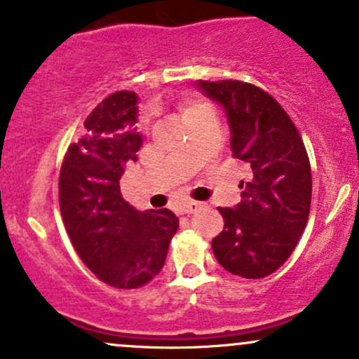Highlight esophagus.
<instances>
[{
    "mask_svg": "<svg viewBox=\"0 0 359 359\" xmlns=\"http://www.w3.org/2000/svg\"><path fill=\"white\" fill-rule=\"evenodd\" d=\"M199 208H201V203H196V201H189V203H186V205L182 206V213H196V211H198Z\"/></svg>",
    "mask_w": 359,
    "mask_h": 359,
    "instance_id": "1",
    "label": "esophagus"
}]
</instances>
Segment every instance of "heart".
I'll return each instance as SVG.
<instances>
[{
    "mask_svg": "<svg viewBox=\"0 0 359 359\" xmlns=\"http://www.w3.org/2000/svg\"><path fill=\"white\" fill-rule=\"evenodd\" d=\"M179 111L184 122L189 123L194 118H198V116L205 115V113H211V107L208 103H205V101L198 100V97H187V100H184L179 104Z\"/></svg>",
    "mask_w": 359,
    "mask_h": 359,
    "instance_id": "1",
    "label": "heart"
}]
</instances>
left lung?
<instances>
[{
    "instance_id": "left-lung-1",
    "label": "left lung",
    "mask_w": 359,
    "mask_h": 359,
    "mask_svg": "<svg viewBox=\"0 0 359 359\" xmlns=\"http://www.w3.org/2000/svg\"><path fill=\"white\" fill-rule=\"evenodd\" d=\"M229 116L232 156L251 170L241 203L218 208L224 230L211 241L215 258L244 278L280 269L301 239L311 206V167L296 126L266 90L243 81H199Z\"/></svg>"
}]
</instances>
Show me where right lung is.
Returning a JSON list of instances; mask_svg holds the SVG:
<instances>
[{"label": "right lung", "mask_w": 359, "mask_h": 359, "mask_svg": "<svg viewBox=\"0 0 359 359\" xmlns=\"http://www.w3.org/2000/svg\"><path fill=\"white\" fill-rule=\"evenodd\" d=\"M137 96L116 90L84 122V134L69 146L58 180L63 224L84 265L104 284L139 289L163 269L179 229L172 211H137L120 194L127 161L137 160L142 137L135 132Z\"/></svg>", "instance_id": "right-lung-1"}]
</instances>
